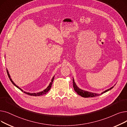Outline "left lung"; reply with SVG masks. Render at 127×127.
<instances>
[{"mask_svg": "<svg viewBox=\"0 0 127 127\" xmlns=\"http://www.w3.org/2000/svg\"><path fill=\"white\" fill-rule=\"evenodd\" d=\"M73 80V87H74V89L75 90V91L76 92H77V94L78 95H79L80 96H81V97H84V98H88V97H96V96H99L101 94H103V93H106L108 91L111 90L112 89H113V88H114V86H112V88H110L109 89H108L105 90V91L102 92L101 94H97V93H92V92H89V91H84V90H82L80 89H79L77 85H76L75 81H74V78L72 79ZM115 85V84L114 85Z\"/></svg>", "mask_w": 127, "mask_h": 127, "instance_id": "8db88e82", "label": "left lung"}]
</instances>
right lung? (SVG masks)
I'll return each mask as SVG.
<instances>
[{
    "instance_id": "add662e5",
    "label": "right lung",
    "mask_w": 127,
    "mask_h": 127,
    "mask_svg": "<svg viewBox=\"0 0 127 127\" xmlns=\"http://www.w3.org/2000/svg\"><path fill=\"white\" fill-rule=\"evenodd\" d=\"M6 71H7V74H8V77H9V79H10V81H11V82L13 83V85H14L16 88H17L18 89H19L21 91L23 92L24 93H25V94H28V95H29L34 96H41V95H44V94H46V93H47V92L50 90V89H51V85H52V84L53 81V80H54V77H55V76L53 77V78H52L51 80V82H50V83H49V85L47 86V88L46 89H45L44 90H43V91L39 92L36 93H28V92H26L23 91V90L22 89H21L19 87H18V86L17 85H16L14 83V82L12 81V79L11 78V77H10V76L9 71H8V70L7 69H6Z\"/></svg>"
}]
</instances>
